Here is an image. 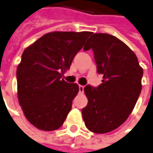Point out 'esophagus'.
Listing matches in <instances>:
<instances>
[{
    "instance_id": "34e87169",
    "label": "esophagus",
    "mask_w": 153,
    "mask_h": 153,
    "mask_svg": "<svg viewBox=\"0 0 153 153\" xmlns=\"http://www.w3.org/2000/svg\"><path fill=\"white\" fill-rule=\"evenodd\" d=\"M79 93H83L84 92V86L79 85Z\"/></svg>"
}]
</instances>
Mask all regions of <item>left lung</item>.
Segmentation results:
<instances>
[{
    "mask_svg": "<svg viewBox=\"0 0 153 153\" xmlns=\"http://www.w3.org/2000/svg\"><path fill=\"white\" fill-rule=\"evenodd\" d=\"M90 49L103 79L97 88L85 87L88 102L81 113L90 131L103 134L122 125L132 112L142 89L143 68L133 51L114 36L92 35L84 51Z\"/></svg>",
    "mask_w": 153,
    "mask_h": 153,
    "instance_id": "1",
    "label": "left lung"
}]
</instances>
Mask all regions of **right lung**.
Wrapping results in <instances>:
<instances>
[{"instance_id":"add662e5","label":"right lung","mask_w":153,"mask_h":153,"mask_svg":"<svg viewBox=\"0 0 153 153\" xmlns=\"http://www.w3.org/2000/svg\"><path fill=\"white\" fill-rule=\"evenodd\" d=\"M89 31L50 32L24 50L17 66V96L23 114L36 128L51 131L64 123L79 92L62 79Z\"/></svg>"}]
</instances>
